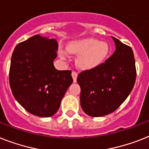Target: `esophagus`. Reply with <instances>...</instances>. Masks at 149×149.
I'll list each match as a JSON object with an SVG mask.
<instances>
[{
	"label": "esophagus",
	"instance_id": "obj_1",
	"mask_svg": "<svg viewBox=\"0 0 149 149\" xmlns=\"http://www.w3.org/2000/svg\"><path fill=\"white\" fill-rule=\"evenodd\" d=\"M72 77H73L74 82L77 81V72H74V71H73V72H72Z\"/></svg>",
	"mask_w": 149,
	"mask_h": 149
}]
</instances>
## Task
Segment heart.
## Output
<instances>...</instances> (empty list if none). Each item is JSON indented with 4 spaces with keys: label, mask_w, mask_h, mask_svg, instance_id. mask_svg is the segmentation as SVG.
I'll return each instance as SVG.
<instances>
[{
    "label": "heart",
    "mask_w": 149,
    "mask_h": 149,
    "mask_svg": "<svg viewBox=\"0 0 149 149\" xmlns=\"http://www.w3.org/2000/svg\"><path fill=\"white\" fill-rule=\"evenodd\" d=\"M70 53L79 55L77 65L82 68H91L101 64L109 53V46L105 42H99L95 39H85L72 42L68 45ZM62 59L67 58L63 50L59 52Z\"/></svg>",
    "instance_id": "b5f03b06"
}]
</instances>
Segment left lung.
Segmentation results:
<instances>
[{
    "label": "left lung",
    "mask_w": 149,
    "mask_h": 149,
    "mask_svg": "<svg viewBox=\"0 0 149 149\" xmlns=\"http://www.w3.org/2000/svg\"><path fill=\"white\" fill-rule=\"evenodd\" d=\"M113 54L105 62L82 71L77 81L81 87V106L86 114L98 117L117 109L132 91L136 79L132 48L113 37Z\"/></svg>",
    "instance_id": "1"
}]
</instances>
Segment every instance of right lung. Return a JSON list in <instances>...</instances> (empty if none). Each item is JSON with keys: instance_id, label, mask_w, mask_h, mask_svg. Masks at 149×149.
I'll return each mask as SVG.
<instances>
[{"instance_id": "obj_1", "label": "right lung", "mask_w": 149, "mask_h": 149, "mask_svg": "<svg viewBox=\"0 0 149 149\" xmlns=\"http://www.w3.org/2000/svg\"><path fill=\"white\" fill-rule=\"evenodd\" d=\"M57 49L55 39L36 35L19 42L12 54L11 91L18 103L35 116H53L73 82L72 71H58L54 67Z\"/></svg>"}]
</instances>
